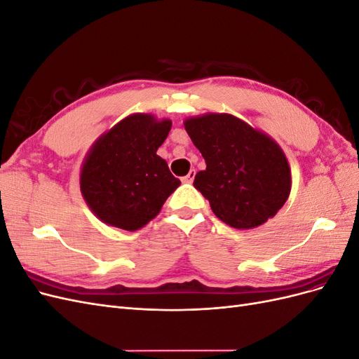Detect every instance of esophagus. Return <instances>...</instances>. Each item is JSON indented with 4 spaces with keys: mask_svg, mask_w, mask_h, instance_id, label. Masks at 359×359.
Listing matches in <instances>:
<instances>
[{
    "mask_svg": "<svg viewBox=\"0 0 359 359\" xmlns=\"http://www.w3.org/2000/svg\"><path fill=\"white\" fill-rule=\"evenodd\" d=\"M194 177H196V170H190L186 177L182 178V182H186V184H191L193 182V180H194Z\"/></svg>",
    "mask_w": 359,
    "mask_h": 359,
    "instance_id": "34e87169",
    "label": "esophagus"
}]
</instances>
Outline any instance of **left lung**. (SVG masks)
I'll return each instance as SVG.
<instances>
[{"label": "left lung", "mask_w": 359, "mask_h": 359, "mask_svg": "<svg viewBox=\"0 0 359 359\" xmlns=\"http://www.w3.org/2000/svg\"><path fill=\"white\" fill-rule=\"evenodd\" d=\"M184 126L206 163L193 186L222 222L253 229L277 214L289 198L290 169L273 139L227 114L189 118Z\"/></svg>", "instance_id": "1"}]
</instances>
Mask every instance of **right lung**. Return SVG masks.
<instances>
[{
	"mask_svg": "<svg viewBox=\"0 0 359 359\" xmlns=\"http://www.w3.org/2000/svg\"><path fill=\"white\" fill-rule=\"evenodd\" d=\"M172 123L151 115L124 118L103 135L86 157L81 191L102 222L124 231H137L160 212L181 181L157 156Z\"/></svg>",
	"mask_w": 359,
	"mask_h": 359,
	"instance_id": "1",
	"label": "right lung"
}]
</instances>
